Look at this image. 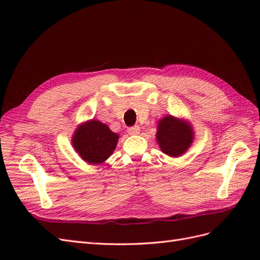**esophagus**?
Here are the masks:
<instances>
[{"label":"esophagus","mask_w":260,"mask_h":260,"mask_svg":"<svg viewBox=\"0 0 260 260\" xmlns=\"http://www.w3.org/2000/svg\"><path fill=\"white\" fill-rule=\"evenodd\" d=\"M128 133L131 134V135H137V134H140V126H137V125H135V126H132V127H128Z\"/></svg>","instance_id":"esophagus-1"}]
</instances>
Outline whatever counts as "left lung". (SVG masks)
Masks as SVG:
<instances>
[{
  "label": "left lung",
  "instance_id": "obj_1",
  "mask_svg": "<svg viewBox=\"0 0 260 260\" xmlns=\"http://www.w3.org/2000/svg\"><path fill=\"white\" fill-rule=\"evenodd\" d=\"M156 141L164 154L178 157L191 146L193 128L184 119H179L172 115L165 116L157 123Z\"/></svg>",
  "mask_w": 260,
  "mask_h": 260
}]
</instances>
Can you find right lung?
<instances>
[{
  "instance_id": "add662e5",
  "label": "right lung",
  "mask_w": 260,
  "mask_h": 260,
  "mask_svg": "<svg viewBox=\"0 0 260 260\" xmlns=\"http://www.w3.org/2000/svg\"><path fill=\"white\" fill-rule=\"evenodd\" d=\"M119 136L106 124L91 119L81 124L73 135V146L85 162L101 164L112 155Z\"/></svg>"
}]
</instances>
